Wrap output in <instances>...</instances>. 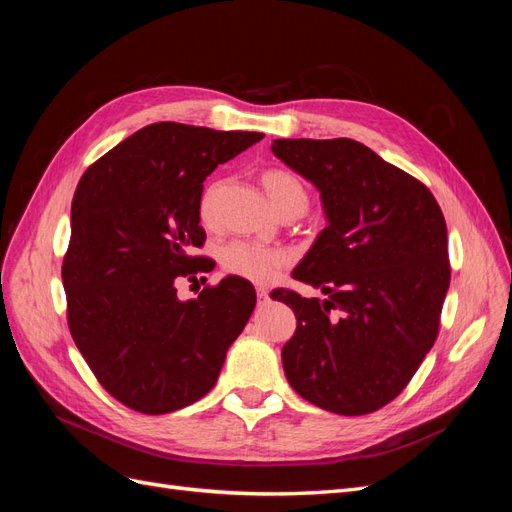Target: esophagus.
<instances>
[{"label":"esophagus","mask_w":512,"mask_h":512,"mask_svg":"<svg viewBox=\"0 0 512 512\" xmlns=\"http://www.w3.org/2000/svg\"><path fill=\"white\" fill-rule=\"evenodd\" d=\"M256 294H258V305H267L269 303V290L258 286L256 288Z\"/></svg>","instance_id":"esophagus-1"}]
</instances>
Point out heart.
<instances>
[{
	"mask_svg": "<svg viewBox=\"0 0 512 512\" xmlns=\"http://www.w3.org/2000/svg\"><path fill=\"white\" fill-rule=\"evenodd\" d=\"M260 181L265 185V192L271 198L273 207L282 215L305 213L309 205V190L307 185L292 173V170L280 168V166L267 168L262 170ZM218 198H220V181H209L198 198V218L207 226L213 224L215 213H218ZM288 260L290 256L284 250H280V247L243 241V239L230 241L220 250V262L224 271L258 284L269 282Z\"/></svg>",
	"mask_w": 512,
	"mask_h": 512,
	"instance_id": "obj_1",
	"label": "heart"
}]
</instances>
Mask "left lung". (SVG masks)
<instances>
[{
  "mask_svg": "<svg viewBox=\"0 0 512 512\" xmlns=\"http://www.w3.org/2000/svg\"><path fill=\"white\" fill-rule=\"evenodd\" d=\"M271 149L316 185L329 220L292 271L327 299L271 292L297 316L282 348L286 378L322 410L376 412L438 337L451 282L442 209L425 183L352 138H277Z\"/></svg>",
  "mask_w": 512,
  "mask_h": 512,
  "instance_id": "obj_1",
  "label": "left lung"
}]
</instances>
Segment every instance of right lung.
<instances>
[{"mask_svg":"<svg viewBox=\"0 0 512 512\" xmlns=\"http://www.w3.org/2000/svg\"><path fill=\"white\" fill-rule=\"evenodd\" d=\"M265 136L160 121L91 164L72 198L61 265L68 327L104 391L143 414L205 397L250 320L256 292L237 275L179 301L177 280L207 273L203 181Z\"/></svg>","mask_w":512,"mask_h":512,"instance_id":"obj_1","label":"right lung"}]
</instances>
